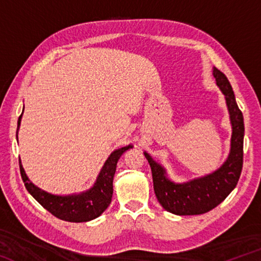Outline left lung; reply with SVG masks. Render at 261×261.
<instances>
[{"label":"left lung","instance_id":"obj_1","mask_svg":"<svg viewBox=\"0 0 261 261\" xmlns=\"http://www.w3.org/2000/svg\"><path fill=\"white\" fill-rule=\"evenodd\" d=\"M216 85L226 100L231 124L230 152L220 168L208 175L176 183L167 175L165 167L156 162L147 152L145 158L151 166L154 192L160 205L176 215L204 214L221 204L236 188L243 167L244 120L236 103L230 83L224 74L213 68Z\"/></svg>","mask_w":261,"mask_h":261}]
</instances>
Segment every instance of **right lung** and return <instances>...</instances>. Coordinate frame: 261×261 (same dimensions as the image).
Returning <instances> with one entry per match:
<instances>
[{
  "label": "right lung",
  "instance_id": "1",
  "mask_svg": "<svg viewBox=\"0 0 261 261\" xmlns=\"http://www.w3.org/2000/svg\"><path fill=\"white\" fill-rule=\"evenodd\" d=\"M24 112V109H23ZM23 113L18 118L16 137L18 139V130ZM131 144L127 146L115 149L108 156L105 165L101 168L93 187L81 193L68 194V196H59L45 191L31 182L26 175L21 160L19 159V167L21 178L24 180L25 188L43 208H46L56 218L68 221V222H87L96 219L107 210L113 197V179L118 159L127 149L132 148Z\"/></svg>",
  "mask_w": 261,
  "mask_h": 261
}]
</instances>
